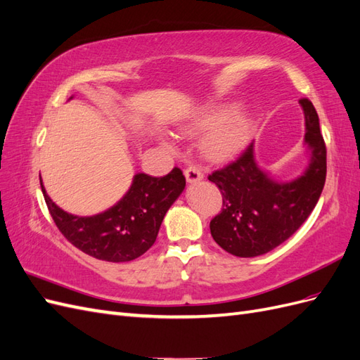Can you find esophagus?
<instances>
[{
    "instance_id": "esophagus-1",
    "label": "esophagus",
    "mask_w": 360,
    "mask_h": 360,
    "mask_svg": "<svg viewBox=\"0 0 360 360\" xmlns=\"http://www.w3.org/2000/svg\"><path fill=\"white\" fill-rule=\"evenodd\" d=\"M184 177H186L188 183H197L200 180H202L204 174L201 172V169L198 167H189L184 171Z\"/></svg>"
}]
</instances>
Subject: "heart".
<instances>
[{
	"instance_id": "b5f03b06",
	"label": "heart",
	"mask_w": 360,
	"mask_h": 360,
	"mask_svg": "<svg viewBox=\"0 0 360 360\" xmlns=\"http://www.w3.org/2000/svg\"><path fill=\"white\" fill-rule=\"evenodd\" d=\"M207 131L201 141V150L207 159L224 162L234 158L240 151L252 134V118L236 105L217 103L207 106L195 114L181 127V134L197 136ZM162 148H171L167 136H159Z\"/></svg>"
}]
</instances>
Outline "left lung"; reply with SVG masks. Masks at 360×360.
<instances>
[{"mask_svg": "<svg viewBox=\"0 0 360 360\" xmlns=\"http://www.w3.org/2000/svg\"><path fill=\"white\" fill-rule=\"evenodd\" d=\"M308 167L292 180H278L255 160L254 143L236 162L214 171L209 180L221 189L224 209L210 222L214 242L236 257L267 254L308 219L326 181V146L319 115L302 99Z\"/></svg>", "mask_w": 360, "mask_h": 360, "instance_id": "8db88e82", "label": "left lung"}]
</instances>
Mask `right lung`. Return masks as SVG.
I'll list each match as a JSON object with an SVG mask.
<instances>
[{"label": "right lung", "mask_w": 360, "mask_h": 360, "mask_svg": "<svg viewBox=\"0 0 360 360\" xmlns=\"http://www.w3.org/2000/svg\"><path fill=\"white\" fill-rule=\"evenodd\" d=\"M40 186L53 222L73 246L97 259L124 263L153 246L163 217L184 191L186 179L179 168L163 177L138 172L122 200L93 216L64 212L49 198L41 179Z\"/></svg>", "instance_id": "add662e5"}]
</instances>
